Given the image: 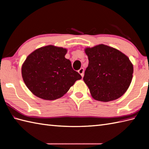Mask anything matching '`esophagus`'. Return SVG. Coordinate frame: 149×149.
Masks as SVG:
<instances>
[{"instance_id": "34e87169", "label": "esophagus", "mask_w": 149, "mask_h": 149, "mask_svg": "<svg viewBox=\"0 0 149 149\" xmlns=\"http://www.w3.org/2000/svg\"><path fill=\"white\" fill-rule=\"evenodd\" d=\"M84 70L83 68H80V69L78 70L79 74L83 77V75H84Z\"/></svg>"}]
</instances>
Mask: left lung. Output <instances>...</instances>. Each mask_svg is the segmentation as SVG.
I'll list each match as a JSON object with an SVG mask.
<instances>
[{
    "mask_svg": "<svg viewBox=\"0 0 149 149\" xmlns=\"http://www.w3.org/2000/svg\"><path fill=\"white\" fill-rule=\"evenodd\" d=\"M89 63L83 80L95 100L109 102L127 90L133 65L128 57L113 47L100 44L84 49Z\"/></svg>",
    "mask_w": 149,
    "mask_h": 149,
    "instance_id": "left-lung-1",
    "label": "left lung"
}]
</instances>
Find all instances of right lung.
<instances>
[{"label":"right lung","instance_id":"obj_1","mask_svg":"<svg viewBox=\"0 0 149 149\" xmlns=\"http://www.w3.org/2000/svg\"><path fill=\"white\" fill-rule=\"evenodd\" d=\"M66 52V49L50 45L40 47L27 57L22 66V75L34 95L44 100H56L81 79V75L65 58Z\"/></svg>","mask_w":149,"mask_h":149}]
</instances>
